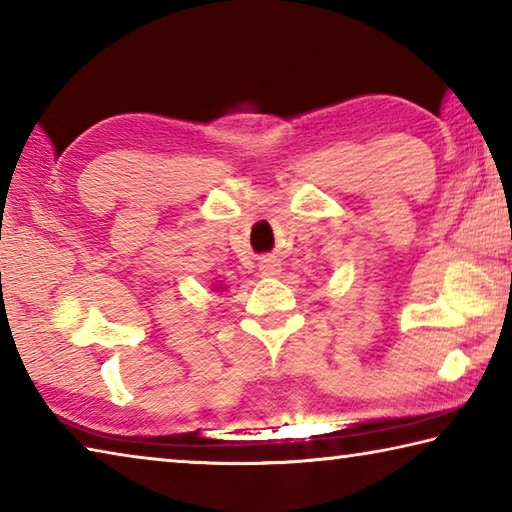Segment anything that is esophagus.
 Masks as SVG:
<instances>
[{"mask_svg":"<svg viewBox=\"0 0 512 512\" xmlns=\"http://www.w3.org/2000/svg\"><path fill=\"white\" fill-rule=\"evenodd\" d=\"M259 271H262V275H266V277L280 275V271H282V264L277 262L275 257H266V259H262V264H259Z\"/></svg>","mask_w":512,"mask_h":512,"instance_id":"obj_1","label":"esophagus"}]
</instances>
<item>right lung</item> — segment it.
<instances>
[{
	"label": "right lung",
	"mask_w": 512,
	"mask_h": 512,
	"mask_svg": "<svg viewBox=\"0 0 512 512\" xmlns=\"http://www.w3.org/2000/svg\"><path fill=\"white\" fill-rule=\"evenodd\" d=\"M216 289H221V291H223V287H216Z\"/></svg>",
	"instance_id": "add662e5"
}]
</instances>
